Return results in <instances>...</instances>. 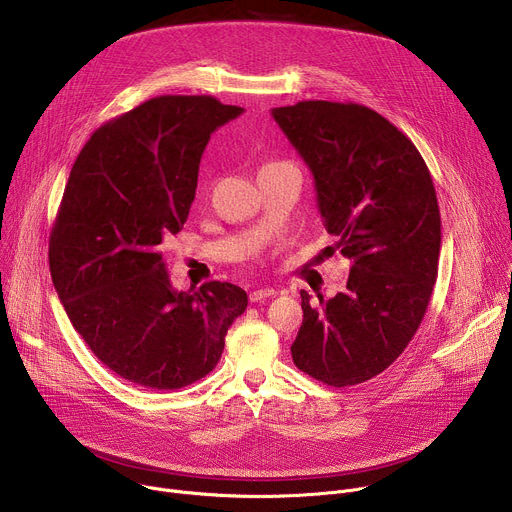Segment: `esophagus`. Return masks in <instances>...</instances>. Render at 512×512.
Returning <instances> with one entry per match:
<instances>
[{
    "label": "esophagus",
    "instance_id": "34e87169",
    "mask_svg": "<svg viewBox=\"0 0 512 512\" xmlns=\"http://www.w3.org/2000/svg\"><path fill=\"white\" fill-rule=\"evenodd\" d=\"M275 294H277V291H275L273 287H261V289L251 291L249 300H251V302H261V300H265V298H273Z\"/></svg>",
    "mask_w": 512,
    "mask_h": 512
}]
</instances>
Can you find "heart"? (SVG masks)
Wrapping results in <instances>:
<instances>
[{
    "mask_svg": "<svg viewBox=\"0 0 512 512\" xmlns=\"http://www.w3.org/2000/svg\"><path fill=\"white\" fill-rule=\"evenodd\" d=\"M275 166H287V164H281V162H269V164H265L261 170H265V168H275Z\"/></svg>",
    "mask_w": 512,
    "mask_h": 512,
    "instance_id": "obj_1",
    "label": "heart"
}]
</instances>
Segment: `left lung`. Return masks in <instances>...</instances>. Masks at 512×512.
Listing matches in <instances>:
<instances>
[{
    "instance_id": "obj_1",
    "label": "left lung",
    "mask_w": 512,
    "mask_h": 512,
    "mask_svg": "<svg viewBox=\"0 0 512 512\" xmlns=\"http://www.w3.org/2000/svg\"><path fill=\"white\" fill-rule=\"evenodd\" d=\"M273 119L310 168L318 210L350 259L346 289L312 304L291 358L306 375L350 387L389 369L417 332L442 247L431 174L411 139L356 103L300 101Z\"/></svg>"
}]
</instances>
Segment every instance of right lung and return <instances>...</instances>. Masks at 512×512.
<instances>
[{
    "label": "right lung",
    "mask_w": 512,
    "mask_h": 512,
    "mask_svg": "<svg viewBox=\"0 0 512 512\" xmlns=\"http://www.w3.org/2000/svg\"><path fill=\"white\" fill-rule=\"evenodd\" d=\"M243 107L164 95L101 125L70 170L50 275L75 330L121 379L174 391L206 377L247 308L245 289L176 291L162 241L182 231L210 133Z\"/></svg>",
    "instance_id": "right-lung-1"
}]
</instances>
